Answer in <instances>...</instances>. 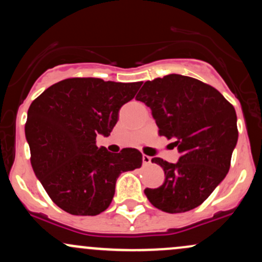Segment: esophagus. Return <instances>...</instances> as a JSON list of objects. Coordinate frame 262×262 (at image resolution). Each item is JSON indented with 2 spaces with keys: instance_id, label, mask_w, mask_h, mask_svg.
<instances>
[{
  "instance_id": "34e87169",
  "label": "esophagus",
  "mask_w": 262,
  "mask_h": 262,
  "mask_svg": "<svg viewBox=\"0 0 262 262\" xmlns=\"http://www.w3.org/2000/svg\"><path fill=\"white\" fill-rule=\"evenodd\" d=\"M150 163H151V158L148 157V155H143V164L146 166V165H149Z\"/></svg>"
}]
</instances>
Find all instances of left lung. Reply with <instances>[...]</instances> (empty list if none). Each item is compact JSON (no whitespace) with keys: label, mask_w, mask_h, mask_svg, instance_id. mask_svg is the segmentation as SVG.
Instances as JSON below:
<instances>
[{"label":"left lung","mask_w":262,"mask_h":262,"mask_svg":"<svg viewBox=\"0 0 262 262\" xmlns=\"http://www.w3.org/2000/svg\"><path fill=\"white\" fill-rule=\"evenodd\" d=\"M137 100L151 109L159 134L174 138L180 153L175 164L151 159L163 168L165 180L159 188H146V198L170 214L196 208L230 169L238 137L234 107L214 87L180 74L148 80Z\"/></svg>","instance_id":"8db88e82"}]
</instances>
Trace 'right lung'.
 Returning a JSON list of instances; mask_svg holds the SVG:
<instances>
[{
	"instance_id": "1",
	"label": "right lung",
	"mask_w": 262,
	"mask_h": 262,
	"mask_svg": "<svg viewBox=\"0 0 262 262\" xmlns=\"http://www.w3.org/2000/svg\"><path fill=\"white\" fill-rule=\"evenodd\" d=\"M142 82L68 78L51 85L30 105L25 125L36 177L62 210L98 215L111 205L118 177L140 168L142 153L125 148L113 154L98 148L108 137L123 104Z\"/></svg>"
}]
</instances>
